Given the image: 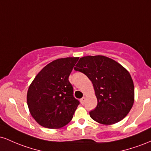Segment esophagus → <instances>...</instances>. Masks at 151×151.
I'll use <instances>...</instances> for the list:
<instances>
[{"instance_id": "obj_1", "label": "esophagus", "mask_w": 151, "mask_h": 151, "mask_svg": "<svg viewBox=\"0 0 151 151\" xmlns=\"http://www.w3.org/2000/svg\"><path fill=\"white\" fill-rule=\"evenodd\" d=\"M86 98L85 97V96H84V97H82L80 99V101H81V103L82 104H84V102H85V101H86Z\"/></svg>"}]
</instances>
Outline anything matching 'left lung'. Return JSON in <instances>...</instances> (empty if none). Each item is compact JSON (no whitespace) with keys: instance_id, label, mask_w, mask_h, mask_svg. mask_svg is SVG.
I'll return each mask as SVG.
<instances>
[{"instance_id":"left-lung-1","label":"left lung","mask_w":151,"mask_h":151,"mask_svg":"<svg viewBox=\"0 0 151 151\" xmlns=\"http://www.w3.org/2000/svg\"><path fill=\"white\" fill-rule=\"evenodd\" d=\"M76 71L87 76L93 84L97 106L89 112L93 120L111 125L124 119L134 102V85L129 71L119 62L103 56L79 59Z\"/></svg>"}]
</instances>
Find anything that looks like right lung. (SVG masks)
I'll return each instance as SVG.
<instances>
[{"label":"right lung","instance_id":"add662e5","mask_svg":"<svg viewBox=\"0 0 151 151\" xmlns=\"http://www.w3.org/2000/svg\"><path fill=\"white\" fill-rule=\"evenodd\" d=\"M79 58L54 60L43 67L29 86V111L43 127L60 129L72 120L79 102L73 96V87L68 78Z\"/></svg>","mask_w":151,"mask_h":151}]
</instances>
